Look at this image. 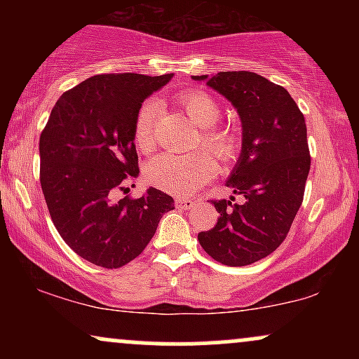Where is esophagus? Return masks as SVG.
<instances>
[{"instance_id": "esophagus-1", "label": "esophagus", "mask_w": 359, "mask_h": 359, "mask_svg": "<svg viewBox=\"0 0 359 359\" xmlns=\"http://www.w3.org/2000/svg\"><path fill=\"white\" fill-rule=\"evenodd\" d=\"M175 205L177 208H180V209H192L194 205H196V201H192V199H175Z\"/></svg>"}]
</instances>
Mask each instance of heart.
<instances>
[{
  "label": "heart",
  "instance_id": "b5f03b06",
  "mask_svg": "<svg viewBox=\"0 0 359 359\" xmlns=\"http://www.w3.org/2000/svg\"><path fill=\"white\" fill-rule=\"evenodd\" d=\"M179 101L189 118L197 126L203 128V135H201L203 145L219 160L231 158L236 154V140L229 131L214 126L221 116L216 101L199 90L180 94ZM156 113H158V104L155 101L145 102L138 111L137 121H135V143L143 151L150 150L154 143ZM214 174H216V165L211 155L205 151H196L189 155H156L145 167V179L148 184L165 192L177 194V196H191L199 191L205 182L212 179Z\"/></svg>",
  "mask_w": 359,
  "mask_h": 359
}]
</instances>
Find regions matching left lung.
<instances>
[{"instance_id":"left-lung-1","label":"left lung","mask_w":359,"mask_h":359,"mask_svg":"<svg viewBox=\"0 0 359 359\" xmlns=\"http://www.w3.org/2000/svg\"><path fill=\"white\" fill-rule=\"evenodd\" d=\"M192 79L204 81L240 114L241 154L226 185L245 199L214 201L216 226L197 240L222 265H251L282 245L302 204L311 170L306 119L285 88L255 72Z\"/></svg>"}]
</instances>
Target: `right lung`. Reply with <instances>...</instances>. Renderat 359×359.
<instances>
[{
	"mask_svg": "<svg viewBox=\"0 0 359 359\" xmlns=\"http://www.w3.org/2000/svg\"><path fill=\"white\" fill-rule=\"evenodd\" d=\"M174 77L101 74L64 93L40 135V184L62 240L81 258L119 269L145 250L174 199L148 187L116 199L138 177L135 121L142 102Z\"/></svg>",
	"mask_w": 359,
	"mask_h": 359,
	"instance_id": "obj_1",
	"label": "right lung"
}]
</instances>
